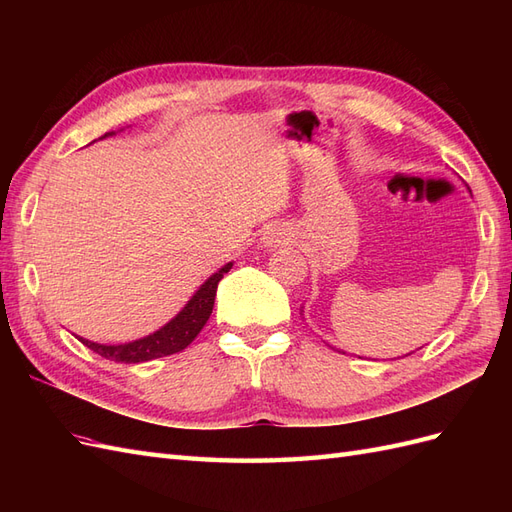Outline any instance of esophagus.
<instances>
[{"label":"esophagus","mask_w":512,"mask_h":512,"mask_svg":"<svg viewBox=\"0 0 512 512\" xmlns=\"http://www.w3.org/2000/svg\"><path fill=\"white\" fill-rule=\"evenodd\" d=\"M286 239V232L282 228H269L265 235H262V243L265 247H277V245H284Z\"/></svg>","instance_id":"1"}]
</instances>
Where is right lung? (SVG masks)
Returning <instances> with one entry per match:
<instances>
[{
    "label": "right lung",
    "mask_w": 512,
    "mask_h": 512,
    "mask_svg": "<svg viewBox=\"0 0 512 512\" xmlns=\"http://www.w3.org/2000/svg\"><path fill=\"white\" fill-rule=\"evenodd\" d=\"M113 134L115 132H106L102 138L113 136ZM230 269H232V262H226L220 271H215L211 277H207L205 284L192 294V299L185 303L181 312L173 320H168L162 329L149 333L147 337L134 339V342H128V344H115V346L89 342L85 337H79V339L89 350H94L96 354L104 356V359L115 361V363H145L151 359H160V356L181 352L183 348H188L194 342V337L200 331H203L213 312L218 284Z\"/></svg>",
    "instance_id": "obj_1"
}]
</instances>
